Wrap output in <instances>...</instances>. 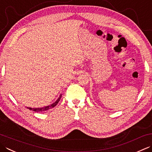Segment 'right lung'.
Returning <instances> with one entry per match:
<instances>
[{"mask_svg":"<svg viewBox=\"0 0 152 152\" xmlns=\"http://www.w3.org/2000/svg\"><path fill=\"white\" fill-rule=\"evenodd\" d=\"M61 97H62V94L60 95V96L58 97V98L55 102H54L53 103H52L51 105H49L48 106H45V107H37V108H31V107H27V108L29 109V110H31V111H35V112H43V111H47V110H49L50 109H52L55 107L56 105H57L58 103L59 102V101L61 100Z\"/></svg>","mask_w":152,"mask_h":152,"instance_id":"1","label":"right lung"}]
</instances>
